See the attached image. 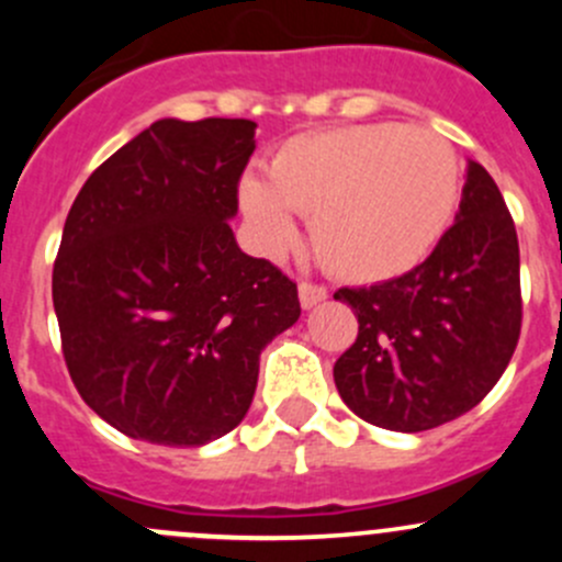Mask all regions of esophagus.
Listing matches in <instances>:
<instances>
[{"mask_svg":"<svg viewBox=\"0 0 562 562\" xmlns=\"http://www.w3.org/2000/svg\"><path fill=\"white\" fill-rule=\"evenodd\" d=\"M326 296L328 293L323 285H315V282H307V280L299 282V302H302L304 310L315 307V304H321Z\"/></svg>","mask_w":562,"mask_h":562,"instance_id":"34e87169","label":"esophagus"}]
</instances>
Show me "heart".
I'll return each mask as SVG.
<instances>
[{
  "label": "heart",
  "instance_id": "1",
  "mask_svg": "<svg viewBox=\"0 0 562 562\" xmlns=\"http://www.w3.org/2000/svg\"><path fill=\"white\" fill-rule=\"evenodd\" d=\"M266 179L239 184L258 239L274 252L291 247V212L304 214L315 258L348 282H386L424 263L454 223L462 184L454 149L400 122L296 135L274 151Z\"/></svg>",
  "mask_w": 562,
  "mask_h": 562
}]
</instances>
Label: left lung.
<instances>
[{"instance_id": "1", "label": "left lung", "mask_w": 562, "mask_h": 562, "mask_svg": "<svg viewBox=\"0 0 562 562\" xmlns=\"http://www.w3.org/2000/svg\"><path fill=\"white\" fill-rule=\"evenodd\" d=\"M334 299L359 317V337L334 364L356 416L424 432L473 411L506 372L522 328L517 228L495 179L468 162L457 223L432 255Z\"/></svg>"}]
</instances>
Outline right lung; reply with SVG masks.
Masks as SVG:
<instances>
[{"label":"right lung","mask_w":562,"mask_h":562,"mask_svg":"<svg viewBox=\"0 0 562 562\" xmlns=\"http://www.w3.org/2000/svg\"><path fill=\"white\" fill-rule=\"evenodd\" d=\"M249 119H160L81 187L54 260L78 394L127 438L203 446L239 427L296 282L236 245Z\"/></svg>","instance_id":"1"}]
</instances>
